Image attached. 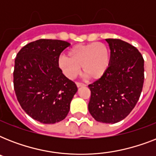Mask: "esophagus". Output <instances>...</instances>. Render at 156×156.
I'll list each match as a JSON object with an SVG mask.
<instances>
[{"mask_svg": "<svg viewBox=\"0 0 156 156\" xmlns=\"http://www.w3.org/2000/svg\"><path fill=\"white\" fill-rule=\"evenodd\" d=\"M76 85H77V87H84V86H85V84H84V83H79V82H77V83H76Z\"/></svg>", "mask_w": 156, "mask_h": 156, "instance_id": "esophagus-1", "label": "esophagus"}]
</instances>
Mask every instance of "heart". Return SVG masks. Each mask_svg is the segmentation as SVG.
I'll list each match as a JSON object with an SVG mask.
<instances>
[{
  "label": "heart",
  "instance_id": "b5f03b06",
  "mask_svg": "<svg viewBox=\"0 0 156 156\" xmlns=\"http://www.w3.org/2000/svg\"><path fill=\"white\" fill-rule=\"evenodd\" d=\"M69 56L61 55L58 66L66 78L73 79L80 72L88 79H98L106 72L110 63V52L103 43L76 45L69 51Z\"/></svg>",
  "mask_w": 156,
  "mask_h": 156
}]
</instances>
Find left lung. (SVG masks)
Segmentation results:
<instances>
[{
    "instance_id": "obj_1",
    "label": "left lung",
    "mask_w": 156,
    "mask_h": 156,
    "mask_svg": "<svg viewBox=\"0 0 156 156\" xmlns=\"http://www.w3.org/2000/svg\"><path fill=\"white\" fill-rule=\"evenodd\" d=\"M110 63L104 75L88 86V109L95 121L116 123L125 119L139 100L144 82V60L135 47L118 39H106Z\"/></svg>"
}]
</instances>
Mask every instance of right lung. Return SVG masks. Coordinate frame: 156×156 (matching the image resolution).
<instances>
[{
    "instance_id": "obj_1",
    "label": "right lung",
    "mask_w": 156,
    "mask_h": 156,
    "mask_svg": "<svg viewBox=\"0 0 156 156\" xmlns=\"http://www.w3.org/2000/svg\"><path fill=\"white\" fill-rule=\"evenodd\" d=\"M70 44L58 40H35L17 54L13 87L22 108L43 124H54L68 115L78 88L58 66L60 54Z\"/></svg>"
}]
</instances>
